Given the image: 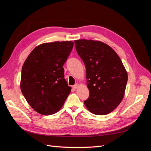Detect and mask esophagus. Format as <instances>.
<instances>
[{
	"label": "esophagus",
	"instance_id": "34e87169",
	"mask_svg": "<svg viewBox=\"0 0 151 151\" xmlns=\"http://www.w3.org/2000/svg\"><path fill=\"white\" fill-rule=\"evenodd\" d=\"M72 88H74V89H76L77 88H78V84H76L74 86H72Z\"/></svg>",
	"mask_w": 151,
	"mask_h": 151
}]
</instances>
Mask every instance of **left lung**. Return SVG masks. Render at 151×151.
Instances as JSON below:
<instances>
[{
  "label": "left lung",
  "mask_w": 151,
  "mask_h": 151,
  "mask_svg": "<svg viewBox=\"0 0 151 151\" xmlns=\"http://www.w3.org/2000/svg\"><path fill=\"white\" fill-rule=\"evenodd\" d=\"M77 52L84 63L89 97L84 101L94 115L111 113L124 97L128 74L120 57L100 41L77 40Z\"/></svg>",
  "instance_id": "obj_1"
}]
</instances>
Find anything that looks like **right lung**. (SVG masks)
<instances>
[{
  "instance_id": "obj_1",
  "label": "right lung",
  "mask_w": 151,
  "mask_h": 151,
  "mask_svg": "<svg viewBox=\"0 0 151 151\" xmlns=\"http://www.w3.org/2000/svg\"><path fill=\"white\" fill-rule=\"evenodd\" d=\"M73 46L72 41L42 43L32 50L22 65L21 92L40 114L49 115L58 111L70 93L63 65Z\"/></svg>"
}]
</instances>
